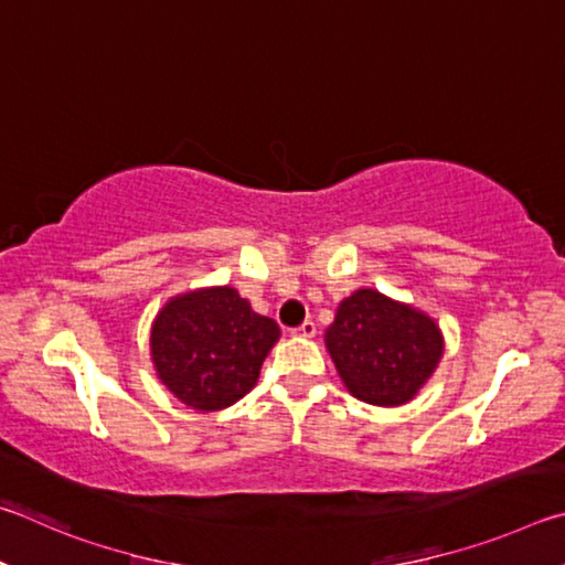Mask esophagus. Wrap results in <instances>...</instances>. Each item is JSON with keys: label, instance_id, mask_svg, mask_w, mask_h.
Wrapping results in <instances>:
<instances>
[{"label": "esophagus", "instance_id": "1", "mask_svg": "<svg viewBox=\"0 0 565 565\" xmlns=\"http://www.w3.org/2000/svg\"><path fill=\"white\" fill-rule=\"evenodd\" d=\"M315 332H318V328H315L312 320H305L300 328L292 330V334H298V338H315Z\"/></svg>", "mask_w": 565, "mask_h": 565}]
</instances>
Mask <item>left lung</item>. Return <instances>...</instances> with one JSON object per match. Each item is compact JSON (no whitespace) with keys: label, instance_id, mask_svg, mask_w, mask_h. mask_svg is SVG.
<instances>
[{"label":"left lung","instance_id":"obj_1","mask_svg":"<svg viewBox=\"0 0 565 565\" xmlns=\"http://www.w3.org/2000/svg\"><path fill=\"white\" fill-rule=\"evenodd\" d=\"M324 342L348 390L380 407L409 402L431 377L444 348L434 320L377 290L342 300Z\"/></svg>","mask_w":565,"mask_h":565}]
</instances>
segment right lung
I'll return each instance as SVG.
<instances>
[{
  "mask_svg": "<svg viewBox=\"0 0 565 565\" xmlns=\"http://www.w3.org/2000/svg\"><path fill=\"white\" fill-rule=\"evenodd\" d=\"M280 338L233 288L181 295L153 322L151 352L161 382L188 407L225 409L253 390Z\"/></svg>",
  "mask_w": 565,
  "mask_h": 565,
  "instance_id": "add662e5",
  "label": "right lung"
}]
</instances>
